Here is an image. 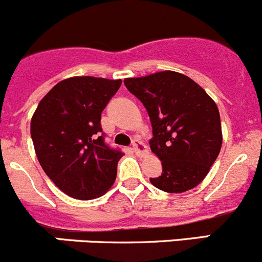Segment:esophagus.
Instances as JSON below:
<instances>
[{
    "instance_id": "1",
    "label": "esophagus",
    "mask_w": 262,
    "mask_h": 262,
    "mask_svg": "<svg viewBox=\"0 0 262 262\" xmlns=\"http://www.w3.org/2000/svg\"><path fill=\"white\" fill-rule=\"evenodd\" d=\"M133 150L138 156H144L148 153L147 146L143 143V142L139 141V139H134L133 141Z\"/></svg>"
}]
</instances>
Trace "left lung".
<instances>
[{
  "label": "left lung",
  "mask_w": 262,
  "mask_h": 262,
  "mask_svg": "<svg viewBox=\"0 0 262 262\" xmlns=\"http://www.w3.org/2000/svg\"><path fill=\"white\" fill-rule=\"evenodd\" d=\"M125 87L149 115V147L162 161V173L149 179L166 192H184L204 180L222 147L219 110L209 95L173 71L125 78Z\"/></svg>",
  "instance_id": "8db88e82"
}]
</instances>
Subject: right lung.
<instances>
[{
	"label": "right lung",
	"mask_w": 262,
	"mask_h": 262,
	"mask_svg": "<svg viewBox=\"0 0 262 262\" xmlns=\"http://www.w3.org/2000/svg\"><path fill=\"white\" fill-rule=\"evenodd\" d=\"M121 80L84 76L60 81L41 99L30 133L44 172L80 200L104 195L114 184L124 153L105 143L101 113Z\"/></svg>",
	"instance_id": "add662e5"
}]
</instances>
